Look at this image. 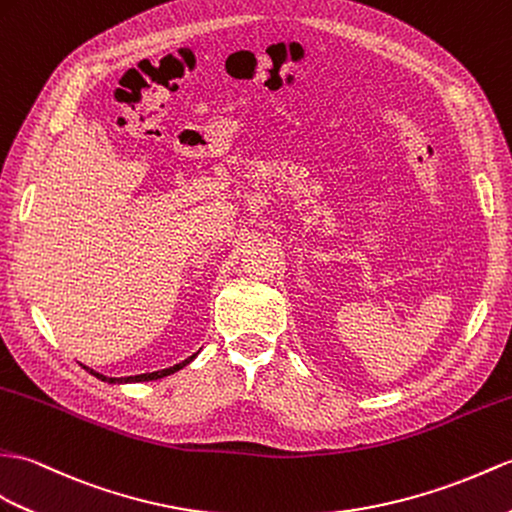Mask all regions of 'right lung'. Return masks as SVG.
<instances>
[{"instance_id":"add662e5","label":"right lung","mask_w":512,"mask_h":512,"mask_svg":"<svg viewBox=\"0 0 512 512\" xmlns=\"http://www.w3.org/2000/svg\"><path fill=\"white\" fill-rule=\"evenodd\" d=\"M198 353H194V355H189L187 360H183V362H178V364H174V366H170V368H161V371H154V373H141V375H130V377H106V375H102V373H98V371H93V368H89V366H85L87 371L93 375V377H98V379H102V382H106V384H133V382H152V379H161V377H168V375H172V373H176V371H181L183 366H187L189 362H192L194 358H196Z\"/></svg>"}]
</instances>
